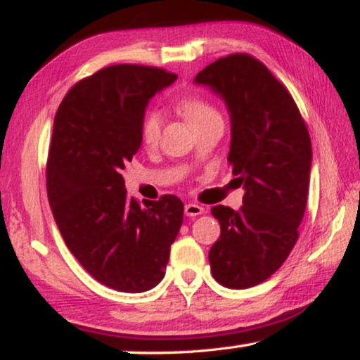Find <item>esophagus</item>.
Instances as JSON below:
<instances>
[{
  "label": "esophagus",
  "instance_id": "esophagus-1",
  "mask_svg": "<svg viewBox=\"0 0 360 360\" xmlns=\"http://www.w3.org/2000/svg\"><path fill=\"white\" fill-rule=\"evenodd\" d=\"M205 213V208L198 203H188L185 205V214L190 216V218H195V216H200Z\"/></svg>",
  "mask_w": 360,
  "mask_h": 360
}]
</instances>
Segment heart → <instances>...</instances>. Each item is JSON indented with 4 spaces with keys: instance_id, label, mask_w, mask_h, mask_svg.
Wrapping results in <instances>:
<instances>
[{
    "instance_id": "obj_1",
    "label": "heart",
    "mask_w": 360,
    "mask_h": 360,
    "mask_svg": "<svg viewBox=\"0 0 360 360\" xmlns=\"http://www.w3.org/2000/svg\"><path fill=\"white\" fill-rule=\"evenodd\" d=\"M179 106L191 126L198 127L211 120H219L221 115L214 105L200 95H186L179 101ZM162 115L159 111H147L141 122V139L147 147H154L160 137Z\"/></svg>"
}]
</instances>
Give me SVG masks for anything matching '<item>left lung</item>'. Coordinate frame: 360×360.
I'll use <instances>...</instances> for the list:
<instances>
[{"mask_svg":"<svg viewBox=\"0 0 360 360\" xmlns=\"http://www.w3.org/2000/svg\"><path fill=\"white\" fill-rule=\"evenodd\" d=\"M193 82L228 106V162L244 188L239 211L211 208L221 226L208 255L211 274L226 288H249L277 272L297 243L307 208L311 141L292 95L252 56L221 57Z\"/></svg>","mask_w":360,"mask_h":360,"instance_id":"obj_1","label":"left lung"}]
</instances>
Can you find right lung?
<instances>
[{"instance_id":"add662e5","label":"right lung","mask_w":360,"mask_h":360,"mask_svg":"<svg viewBox=\"0 0 360 360\" xmlns=\"http://www.w3.org/2000/svg\"><path fill=\"white\" fill-rule=\"evenodd\" d=\"M175 73L122 63L70 88L58 106L47 159V196L67 248L98 282L124 293L165 275L184 203L164 195L141 208L121 172L139 150L149 100Z\"/></svg>"}]
</instances>
